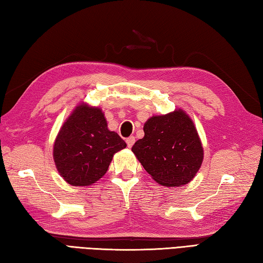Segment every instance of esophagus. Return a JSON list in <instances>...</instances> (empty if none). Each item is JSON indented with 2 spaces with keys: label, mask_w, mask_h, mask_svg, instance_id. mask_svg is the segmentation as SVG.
Returning a JSON list of instances; mask_svg holds the SVG:
<instances>
[{
  "label": "esophagus",
  "mask_w": 263,
  "mask_h": 263,
  "mask_svg": "<svg viewBox=\"0 0 263 263\" xmlns=\"http://www.w3.org/2000/svg\"><path fill=\"white\" fill-rule=\"evenodd\" d=\"M126 143H127L128 147H132V146L134 145V143H135V137H134V136L128 137V138L126 139Z\"/></svg>",
  "instance_id": "esophagus-1"
}]
</instances>
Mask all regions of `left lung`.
Wrapping results in <instances>:
<instances>
[{
    "mask_svg": "<svg viewBox=\"0 0 263 263\" xmlns=\"http://www.w3.org/2000/svg\"><path fill=\"white\" fill-rule=\"evenodd\" d=\"M132 151L152 178L165 187L189 184L203 161L199 134L181 109L149 118L144 125V137Z\"/></svg>",
    "mask_w": 263,
    "mask_h": 263,
    "instance_id": "left-lung-1",
    "label": "left lung"
}]
</instances>
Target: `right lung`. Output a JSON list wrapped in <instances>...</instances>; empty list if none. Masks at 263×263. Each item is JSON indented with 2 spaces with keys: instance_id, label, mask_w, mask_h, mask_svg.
<instances>
[{
  "instance_id": "add662e5",
  "label": "right lung",
  "mask_w": 263,
  "mask_h": 263,
  "mask_svg": "<svg viewBox=\"0 0 263 263\" xmlns=\"http://www.w3.org/2000/svg\"><path fill=\"white\" fill-rule=\"evenodd\" d=\"M126 146L124 139L109 130L102 110L83 103L59 132L53 159L68 184L88 186L105 175L114 154Z\"/></svg>"
}]
</instances>
